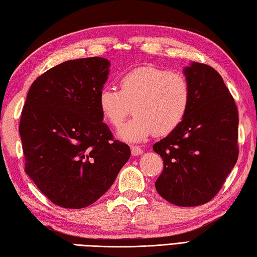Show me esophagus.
<instances>
[{
	"label": "esophagus",
	"instance_id": "obj_1",
	"mask_svg": "<svg viewBox=\"0 0 257 257\" xmlns=\"http://www.w3.org/2000/svg\"><path fill=\"white\" fill-rule=\"evenodd\" d=\"M132 154H133V156H139L141 154H144V150L141 149L139 146H133L132 147Z\"/></svg>",
	"mask_w": 257,
	"mask_h": 257
}]
</instances>
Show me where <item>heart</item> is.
Masks as SVG:
<instances>
[{"label":"heart","instance_id":"1","mask_svg":"<svg viewBox=\"0 0 257 257\" xmlns=\"http://www.w3.org/2000/svg\"><path fill=\"white\" fill-rule=\"evenodd\" d=\"M190 101L191 87L183 74L151 65L124 74L119 91L102 87L97 97L103 119L113 128L122 124L132 106L135 116L120 130V137L128 141L172 133L187 116Z\"/></svg>","mask_w":257,"mask_h":257}]
</instances>
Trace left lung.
I'll use <instances>...</instances> for the list:
<instances>
[{"label":"left lung","instance_id":"obj_1","mask_svg":"<svg viewBox=\"0 0 257 257\" xmlns=\"http://www.w3.org/2000/svg\"><path fill=\"white\" fill-rule=\"evenodd\" d=\"M191 87L187 116L154 145L163 160L155 183L163 199L179 206L207 203L221 190L238 157V113L221 75L209 65L184 68Z\"/></svg>","mask_w":257,"mask_h":257}]
</instances>
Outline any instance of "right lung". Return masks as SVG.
<instances>
[{
	"label": "right lung",
	"instance_id": "add662e5",
	"mask_svg": "<svg viewBox=\"0 0 257 257\" xmlns=\"http://www.w3.org/2000/svg\"><path fill=\"white\" fill-rule=\"evenodd\" d=\"M110 63L67 61L37 77L27 92L19 132L25 172L54 204L81 209L107 192L130 158L102 122L98 92Z\"/></svg>",
	"mask_w": 257,
	"mask_h": 257
}]
</instances>
